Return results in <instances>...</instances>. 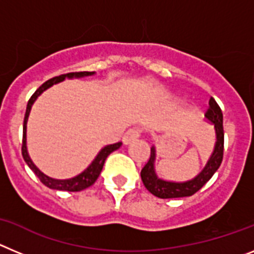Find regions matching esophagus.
Segmentation results:
<instances>
[{
    "label": "esophagus",
    "mask_w": 254,
    "mask_h": 254,
    "mask_svg": "<svg viewBox=\"0 0 254 254\" xmlns=\"http://www.w3.org/2000/svg\"><path fill=\"white\" fill-rule=\"evenodd\" d=\"M138 137H140V129L129 128L128 131L125 133L122 141H123V143H125V145H128V143H131L132 141L137 140Z\"/></svg>",
    "instance_id": "34e87169"
}]
</instances>
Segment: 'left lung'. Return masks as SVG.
Wrapping results in <instances>:
<instances>
[{"mask_svg": "<svg viewBox=\"0 0 254 254\" xmlns=\"http://www.w3.org/2000/svg\"><path fill=\"white\" fill-rule=\"evenodd\" d=\"M205 117L214 123L215 132H216V143L214 151L211 154L207 164L205 165L198 176L187 182H168L160 179L155 172V160H156V149L151 147L150 159L146 165L141 170V179L143 186L146 187L150 193L159 198H179V197L192 196L199 190L214 176L215 172L219 169L220 164L223 161L224 155V127H223V112L220 109L216 100L211 96L208 102L207 112Z\"/></svg>", "mask_w": 254, "mask_h": 254, "instance_id": "left-lung-1", "label": "left lung"}]
</instances>
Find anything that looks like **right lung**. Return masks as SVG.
<instances>
[{
  "label": "right lung",
  "instance_id": "1",
  "mask_svg": "<svg viewBox=\"0 0 254 254\" xmlns=\"http://www.w3.org/2000/svg\"><path fill=\"white\" fill-rule=\"evenodd\" d=\"M94 73L95 72L82 71V72H69V73H64V75L56 76V77L51 78V80L44 82L42 86H39V89H37V91L31 95V98L28 102V105H26L25 118H24V127H22V146H21L22 158H24L25 163L29 165V168L35 173V176L40 179V182H42L44 186H47V187L52 188V190H67V192H78V190H85V188L93 186L94 183H95L96 179H98V177H99L100 172H102L103 165H104L105 159L108 158V155L112 154L113 151H116L117 149H120L121 145H122V142H117V143H113V145H107L105 147H103V149L99 151V154L96 155V158L91 161L90 165H89L84 172H81L78 176L69 179H55L46 176L44 173H42L37 167H35L34 163L31 161L30 156H29L28 154V149H26V123H28V117H29V113H30L31 105L34 104V102L37 100L38 96L43 93L44 90H47L48 87H51L52 85L64 81L66 77L67 78L85 77V76H91L94 75Z\"/></svg>",
  "mask_w": 254,
  "mask_h": 254
}]
</instances>
